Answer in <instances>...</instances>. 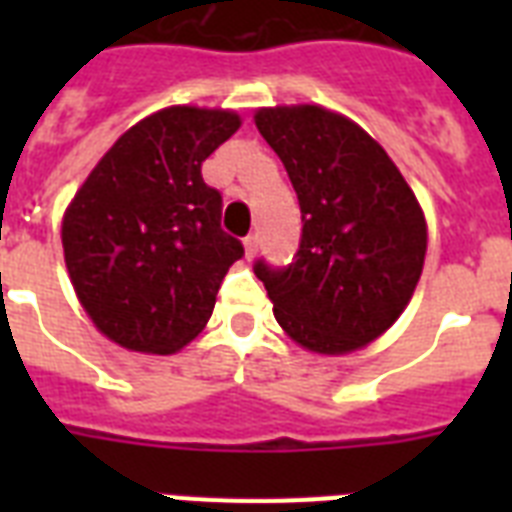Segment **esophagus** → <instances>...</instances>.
Wrapping results in <instances>:
<instances>
[{
    "label": "esophagus",
    "instance_id": "obj_1",
    "mask_svg": "<svg viewBox=\"0 0 512 512\" xmlns=\"http://www.w3.org/2000/svg\"><path fill=\"white\" fill-rule=\"evenodd\" d=\"M244 249H247V257L252 260V257L257 255V249H260V239H257V236H247V239H244Z\"/></svg>",
    "mask_w": 512,
    "mask_h": 512
}]
</instances>
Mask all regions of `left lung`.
Segmentation results:
<instances>
[{"label":"left lung","mask_w":512,"mask_h":512,"mask_svg":"<svg viewBox=\"0 0 512 512\" xmlns=\"http://www.w3.org/2000/svg\"><path fill=\"white\" fill-rule=\"evenodd\" d=\"M303 212L292 263H255L281 329L316 353L380 337L412 300L425 263V217L396 164L358 124L319 106L257 111Z\"/></svg>","instance_id":"1"}]
</instances>
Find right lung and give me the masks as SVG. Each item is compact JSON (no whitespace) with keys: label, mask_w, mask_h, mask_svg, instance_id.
I'll return each mask as SVG.
<instances>
[{"label":"right lung","mask_w":512,"mask_h":512,"mask_svg":"<svg viewBox=\"0 0 512 512\" xmlns=\"http://www.w3.org/2000/svg\"><path fill=\"white\" fill-rule=\"evenodd\" d=\"M233 111L172 106L116 140L63 217V252L95 327L140 353L199 335L244 244L220 228L201 164L239 130Z\"/></svg>","instance_id":"add662e5"}]
</instances>
